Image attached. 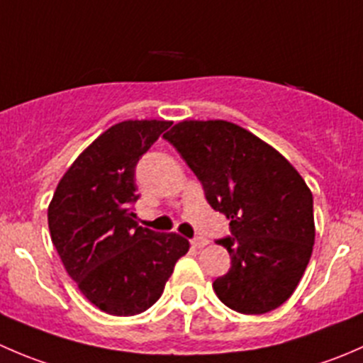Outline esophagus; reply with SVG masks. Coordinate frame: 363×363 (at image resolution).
Instances as JSON below:
<instances>
[{
	"mask_svg": "<svg viewBox=\"0 0 363 363\" xmlns=\"http://www.w3.org/2000/svg\"><path fill=\"white\" fill-rule=\"evenodd\" d=\"M189 242H191L193 247H196V250H200V247L207 246L208 240L205 239V237H195V239H191V240H189Z\"/></svg>",
	"mask_w": 363,
	"mask_h": 363,
	"instance_id": "esophagus-1",
	"label": "esophagus"
}]
</instances>
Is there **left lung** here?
Segmentation results:
<instances>
[{
	"label": "left lung",
	"mask_w": 363,
	"mask_h": 363,
	"mask_svg": "<svg viewBox=\"0 0 363 363\" xmlns=\"http://www.w3.org/2000/svg\"><path fill=\"white\" fill-rule=\"evenodd\" d=\"M230 219L232 258L212 283L230 309L263 314L286 302L314 246L313 193L283 155L228 121H182L163 135Z\"/></svg>",
	"instance_id": "8db88e82"
}]
</instances>
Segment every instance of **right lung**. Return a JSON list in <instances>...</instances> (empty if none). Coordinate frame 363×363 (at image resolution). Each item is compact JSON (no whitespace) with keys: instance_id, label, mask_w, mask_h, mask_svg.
<instances>
[{"instance_id":"right-lung-1","label":"right lung","mask_w":363,"mask_h":363,"mask_svg":"<svg viewBox=\"0 0 363 363\" xmlns=\"http://www.w3.org/2000/svg\"><path fill=\"white\" fill-rule=\"evenodd\" d=\"M170 121H123L73 161L49 205L54 247L82 295L112 316L144 313L160 298L189 242L142 228L135 168Z\"/></svg>"}]
</instances>
